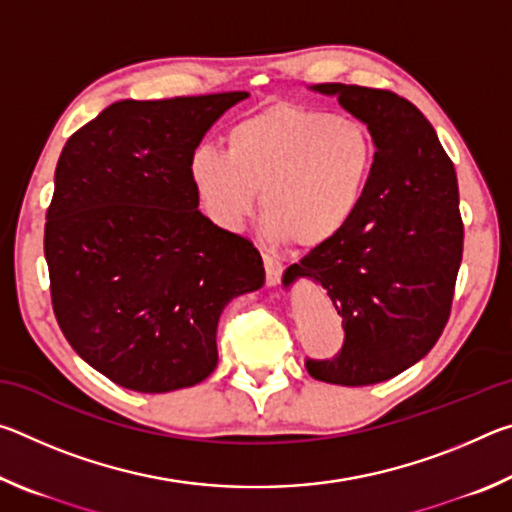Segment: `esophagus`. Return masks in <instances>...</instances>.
Returning a JSON list of instances; mask_svg holds the SVG:
<instances>
[{
	"mask_svg": "<svg viewBox=\"0 0 512 512\" xmlns=\"http://www.w3.org/2000/svg\"><path fill=\"white\" fill-rule=\"evenodd\" d=\"M262 257H264V268H266V282L271 284V287H275V284L280 282L284 266H282L280 259L273 257V255H266V253H264Z\"/></svg>",
	"mask_w": 512,
	"mask_h": 512,
	"instance_id": "34e87169",
	"label": "esophagus"
}]
</instances>
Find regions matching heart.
<instances>
[{
	"instance_id": "b5f03b06",
	"label": "heart",
	"mask_w": 512,
	"mask_h": 512,
	"mask_svg": "<svg viewBox=\"0 0 512 512\" xmlns=\"http://www.w3.org/2000/svg\"><path fill=\"white\" fill-rule=\"evenodd\" d=\"M225 144L228 153L201 144L189 158L207 216L223 230H244L262 192L268 239L305 250L350 228L377 169L375 137L361 121L293 103L237 121Z\"/></svg>"
}]
</instances>
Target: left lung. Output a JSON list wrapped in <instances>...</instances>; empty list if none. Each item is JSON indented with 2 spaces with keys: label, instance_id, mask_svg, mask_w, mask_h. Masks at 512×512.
<instances>
[{
  "label": "left lung",
  "instance_id": "8db88e82",
  "mask_svg": "<svg viewBox=\"0 0 512 512\" xmlns=\"http://www.w3.org/2000/svg\"><path fill=\"white\" fill-rule=\"evenodd\" d=\"M368 126L377 169L366 203L343 235L291 264L282 282L311 277L343 318L334 359H307L318 381L379 384L418 363L443 334L463 257L452 160L427 117L395 92L320 83Z\"/></svg>",
  "mask_w": 512,
  "mask_h": 512
}]
</instances>
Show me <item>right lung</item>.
Segmentation results:
<instances>
[{
  "label": "right lung",
  "mask_w": 512,
  "mask_h": 512,
  "mask_svg": "<svg viewBox=\"0 0 512 512\" xmlns=\"http://www.w3.org/2000/svg\"><path fill=\"white\" fill-rule=\"evenodd\" d=\"M248 92L117 101L69 137L45 223L51 305L83 361L137 393L210 377L216 325L264 284L248 239L198 210L189 158Z\"/></svg>",
  "instance_id": "obj_1"
}]
</instances>
